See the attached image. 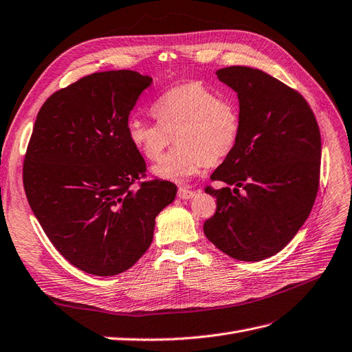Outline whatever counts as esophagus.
I'll return each instance as SVG.
<instances>
[{
  "mask_svg": "<svg viewBox=\"0 0 352 352\" xmlns=\"http://www.w3.org/2000/svg\"><path fill=\"white\" fill-rule=\"evenodd\" d=\"M177 195H179V198H182V199H190L192 197H195V190L189 189L186 186H180L179 190H177Z\"/></svg>",
  "mask_w": 352,
  "mask_h": 352,
  "instance_id": "34e87169",
  "label": "esophagus"
}]
</instances>
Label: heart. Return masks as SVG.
Segmentation results:
<instances>
[{"instance_id": "b5f03b06", "label": "heart", "mask_w": 352, "mask_h": 352, "mask_svg": "<svg viewBox=\"0 0 352 352\" xmlns=\"http://www.w3.org/2000/svg\"><path fill=\"white\" fill-rule=\"evenodd\" d=\"M157 123L133 119L127 127L129 141L145 160L160 162L173 138L176 150L154 167V173L184 182L204 166L226 158L241 132V113L232 98L199 82L170 88L153 105Z\"/></svg>"}]
</instances>
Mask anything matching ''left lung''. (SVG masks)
I'll return each mask as SVG.
<instances>
[{
    "mask_svg": "<svg viewBox=\"0 0 352 352\" xmlns=\"http://www.w3.org/2000/svg\"><path fill=\"white\" fill-rule=\"evenodd\" d=\"M217 76L238 94L241 132L211 175L226 186H206L217 208L204 233L229 257L260 261L283 250L310 216L320 182V129L302 95L270 74L230 66Z\"/></svg>",
    "mask_w": 352,
    "mask_h": 352,
    "instance_id": "left-lung-1",
    "label": "left lung"
}]
</instances>
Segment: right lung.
I'll return each mask as SVG.
<instances>
[{
	"mask_svg": "<svg viewBox=\"0 0 352 352\" xmlns=\"http://www.w3.org/2000/svg\"><path fill=\"white\" fill-rule=\"evenodd\" d=\"M151 82L133 70L92 73L52 94L36 116L25 192L51 243L85 273L131 269L176 197L172 182H142L145 160L127 136L129 114Z\"/></svg>",
	"mask_w": 352,
	"mask_h": 352,
	"instance_id": "add662e5",
	"label": "right lung"
}]
</instances>
